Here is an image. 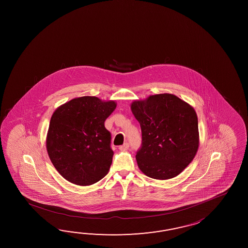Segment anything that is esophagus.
Here are the masks:
<instances>
[{
  "label": "esophagus",
  "instance_id": "34e87169",
  "mask_svg": "<svg viewBox=\"0 0 248 248\" xmlns=\"http://www.w3.org/2000/svg\"><path fill=\"white\" fill-rule=\"evenodd\" d=\"M128 148H129V144H128L127 142H125V143L123 144V145H122V146H120V148H119V149H120V150H121L122 152H125V151H126V150H127Z\"/></svg>",
  "mask_w": 248,
  "mask_h": 248
}]
</instances>
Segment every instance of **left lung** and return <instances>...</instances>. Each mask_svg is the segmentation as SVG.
<instances>
[{
	"instance_id": "obj_1",
	"label": "left lung",
	"mask_w": 248,
	"mask_h": 248,
	"mask_svg": "<svg viewBox=\"0 0 248 248\" xmlns=\"http://www.w3.org/2000/svg\"><path fill=\"white\" fill-rule=\"evenodd\" d=\"M130 108L142 130V148L136 155L139 169L157 180L181 174L200 145L194 108L169 93L133 101Z\"/></svg>"
}]
</instances>
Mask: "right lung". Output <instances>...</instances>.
<instances>
[{"label":"right lung","mask_w":248,"mask_h":248,"mask_svg":"<svg viewBox=\"0 0 248 248\" xmlns=\"http://www.w3.org/2000/svg\"><path fill=\"white\" fill-rule=\"evenodd\" d=\"M116 106L115 101L85 95L64 103L53 112L46 148L53 166L64 179L87 186L108 174L113 152L105 122Z\"/></svg>","instance_id":"obj_1"}]
</instances>
